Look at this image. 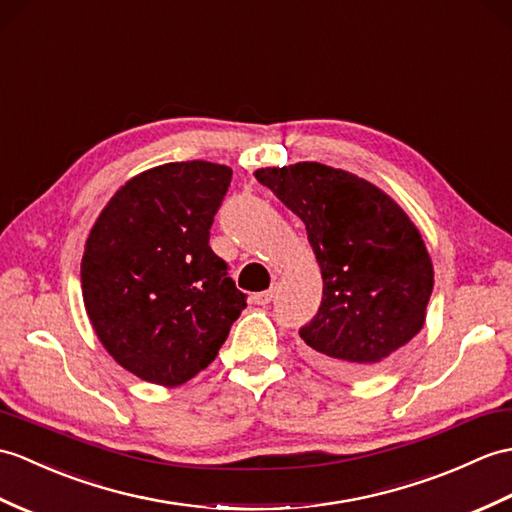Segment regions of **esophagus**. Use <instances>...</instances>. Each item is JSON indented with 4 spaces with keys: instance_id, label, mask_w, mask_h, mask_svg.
I'll use <instances>...</instances> for the list:
<instances>
[{
    "instance_id": "34e87169",
    "label": "esophagus",
    "mask_w": 512,
    "mask_h": 512,
    "mask_svg": "<svg viewBox=\"0 0 512 512\" xmlns=\"http://www.w3.org/2000/svg\"><path fill=\"white\" fill-rule=\"evenodd\" d=\"M275 292H277V288H275V285H272V288H268L266 292H257V294L253 296V301H255L257 305H268L272 299H275Z\"/></svg>"
}]
</instances>
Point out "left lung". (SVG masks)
Here are the masks:
<instances>
[{
    "label": "left lung",
    "mask_w": 512,
    "mask_h": 512,
    "mask_svg": "<svg viewBox=\"0 0 512 512\" xmlns=\"http://www.w3.org/2000/svg\"><path fill=\"white\" fill-rule=\"evenodd\" d=\"M255 178L305 224L323 301L299 336L312 360L362 377L419 334L434 268L419 229L373 183L323 163L261 168Z\"/></svg>",
    "instance_id": "1"
}]
</instances>
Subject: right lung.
<instances>
[{"label": "right lung", "instance_id": "obj_1", "mask_svg": "<svg viewBox=\"0 0 512 512\" xmlns=\"http://www.w3.org/2000/svg\"><path fill=\"white\" fill-rule=\"evenodd\" d=\"M231 168L165 163L117 189L80 264L82 299L104 349L126 371L178 386L207 368L246 307L209 229Z\"/></svg>", "mask_w": 512, "mask_h": 512}]
</instances>
